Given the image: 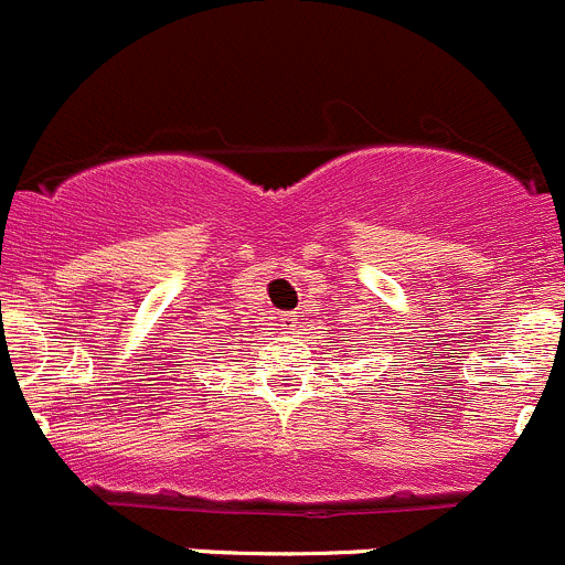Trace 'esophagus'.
I'll return each mask as SVG.
<instances>
[{
  "label": "esophagus",
  "instance_id": "1",
  "mask_svg": "<svg viewBox=\"0 0 565 565\" xmlns=\"http://www.w3.org/2000/svg\"><path fill=\"white\" fill-rule=\"evenodd\" d=\"M280 327L285 334H294L296 327H299V318L290 316V312H285V316H280Z\"/></svg>",
  "mask_w": 565,
  "mask_h": 565
}]
</instances>
